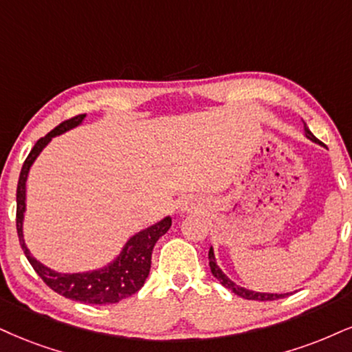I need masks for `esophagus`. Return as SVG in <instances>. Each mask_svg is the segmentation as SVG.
Here are the masks:
<instances>
[{
  "label": "esophagus",
  "instance_id": "34e87169",
  "mask_svg": "<svg viewBox=\"0 0 352 352\" xmlns=\"http://www.w3.org/2000/svg\"><path fill=\"white\" fill-rule=\"evenodd\" d=\"M181 210H188V207H186V206H184V207H183V209H181Z\"/></svg>",
  "mask_w": 352,
  "mask_h": 352
}]
</instances>
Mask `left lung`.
<instances>
[{
  "instance_id": "left-lung-1",
  "label": "left lung",
  "mask_w": 352,
  "mask_h": 352,
  "mask_svg": "<svg viewBox=\"0 0 352 352\" xmlns=\"http://www.w3.org/2000/svg\"><path fill=\"white\" fill-rule=\"evenodd\" d=\"M303 130H305V133H303V135L309 138V140L318 143V145H322V142H320L318 138H316L314 133L310 132V129L307 127L305 122H303ZM209 266H210L212 274H214L215 279L219 280L220 284L223 285V287H227L228 290H232V292L236 294V296L246 298V300H261V302L263 300H277V298H284V297H287V296H290V294H292V292H287V294L256 292V290H250V289L241 287V285H238L236 282H233L227 274H225L222 269L219 267V264H217V261H215V253H214V248H212V246H210V250H209Z\"/></svg>"
}]
</instances>
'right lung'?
<instances>
[{"mask_svg":"<svg viewBox=\"0 0 352 352\" xmlns=\"http://www.w3.org/2000/svg\"><path fill=\"white\" fill-rule=\"evenodd\" d=\"M85 117L86 114H81L73 117L70 120H65L58 127L47 133L45 137L37 140L34 148L30 150L29 156L23 164V169H21L19 183H17L16 227L25 258L29 259L34 271L41 276V279L52 290L76 302L93 303V305H109V303H117L122 298L133 296L143 287L146 277L150 274L151 253H153L156 241L171 228V217H164L160 222L150 225V227L143 228L135 235L130 236L125 241L120 253L106 266L85 272H58L55 269L45 266V264L34 258L30 250L25 246L24 240L25 183H28L30 168H32L37 156L42 153V150L52 142V138L62 135L68 130L81 125Z\"/></svg>","mask_w":352,"mask_h":352,"instance_id":"1","label":"right lung"}]
</instances>
